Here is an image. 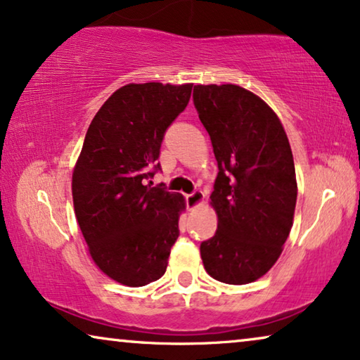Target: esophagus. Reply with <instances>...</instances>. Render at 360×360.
Instances as JSON below:
<instances>
[{"label": "esophagus", "mask_w": 360, "mask_h": 360, "mask_svg": "<svg viewBox=\"0 0 360 360\" xmlns=\"http://www.w3.org/2000/svg\"><path fill=\"white\" fill-rule=\"evenodd\" d=\"M203 201H205V193H203V191H200V190H196V191H193V193L186 195V206H188V210L198 208V206L203 203Z\"/></svg>", "instance_id": "obj_1"}]
</instances>
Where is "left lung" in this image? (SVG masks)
Here are the masks:
<instances>
[{"mask_svg": "<svg viewBox=\"0 0 360 360\" xmlns=\"http://www.w3.org/2000/svg\"><path fill=\"white\" fill-rule=\"evenodd\" d=\"M193 101L219 169L210 196L218 229L200 245L205 270L223 283L255 282L277 262L293 226L298 186L287 132L243 86L195 85Z\"/></svg>", "mask_w": 360, "mask_h": 360, "instance_id": "obj_1", "label": "left lung"}]
</instances>
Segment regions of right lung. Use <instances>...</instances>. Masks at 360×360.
I'll use <instances>...</instances> for the list:
<instances>
[{
    "label": "right lung",
    "mask_w": 360,
    "mask_h": 360,
    "mask_svg": "<svg viewBox=\"0 0 360 360\" xmlns=\"http://www.w3.org/2000/svg\"><path fill=\"white\" fill-rule=\"evenodd\" d=\"M191 86H121L93 117L73 167V210L88 252L103 274L126 287L159 280L179 238L184 195L144 181L167 127L188 105Z\"/></svg>",
    "instance_id": "1"
}]
</instances>
